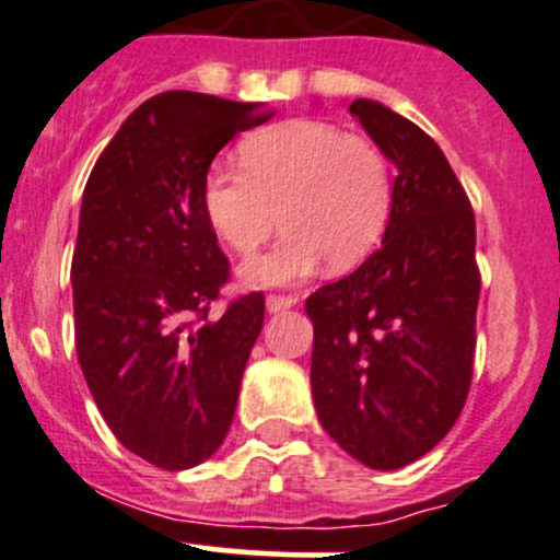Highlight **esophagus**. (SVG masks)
I'll list each match as a JSON object with an SVG mask.
<instances>
[{
	"label": "esophagus",
	"instance_id": "1",
	"mask_svg": "<svg viewBox=\"0 0 560 560\" xmlns=\"http://www.w3.org/2000/svg\"><path fill=\"white\" fill-rule=\"evenodd\" d=\"M265 306H268L270 314L287 312V308L298 306V295H268V301H265Z\"/></svg>",
	"mask_w": 560,
	"mask_h": 560
}]
</instances>
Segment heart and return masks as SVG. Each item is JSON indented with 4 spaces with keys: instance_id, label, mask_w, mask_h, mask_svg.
Segmentation results:
<instances>
[{
    "instance_id": "1",
    "label": "heart",
    "mask_w": 560,
    "mask_h": 560,
    "mask_svg": "<svg viewBox=\"0 0 560 560\" xmlns=\"http://www.w3.org/2000/svg\"><path fill=\"white\" fill-rule=\"evenodd\" d=\"M244 173L211 167L200 208L211 233L238 257L257 252L279 228L281 244L244 268L254 287L306 279L327 259L332 270L363 262L385 235L393 175L380 145L312 118H292L248 135Z\"/></svg>"
}]
</instances>
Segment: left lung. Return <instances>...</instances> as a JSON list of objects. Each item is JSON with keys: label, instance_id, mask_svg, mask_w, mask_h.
<instances>
[{"label": "left lung", "instance_id": "1", "mask_svg": "<svg viewBox=\"0 0 560 560\" xmlns=\"http://www.w3.org/2000/svg\"><path fill=\"white\" fill-rule=\"evenodd\" d=\"M358 116L393 162L382 246L306 301L322 428L369 468H400L450 433L471 387L479 268L474 211L431 135L374 100Z\"/></svg>", "mask_w": 560, "mask_h": 560}]
</instances>
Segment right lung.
Wrapping results in <instances>:
<instances>
[{
  "label": "right lung",
  "instance_id": "obj_1",
  "mask_svg": "<svg viewBox=\"0 0 560 560\" xmlns=\"http://www.w3.org/2000/svg\"><path fill=\"white\" fill-rule=\"evenodd\" d=\"M268 118L259 103L156 94L121 124L83 189L70 273L78 360L113 436L167 471L222 447L262 330L259 292L208 314L230 262L200 184L235 135Z\"/></svg>",
  "mask_w": 560,
  "mask_h": 560
}]
</instances>
